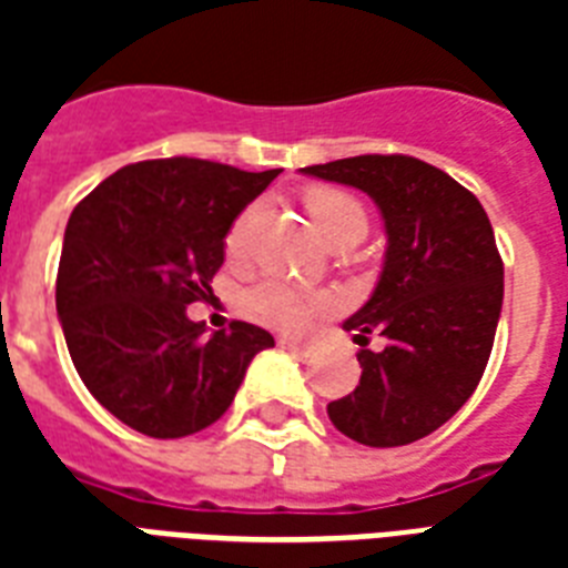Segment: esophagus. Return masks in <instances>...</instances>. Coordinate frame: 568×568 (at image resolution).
Masks as SVG:
<instances>
[{
  "instance_id": "34e87169",
  "label": "esophagus",
  "mask_w": 568,
  "mask_h": 568,
  "mask_svg": "<svg viewBox=\"0 0 568 568\" xmlns=\"http://www.w3.org/2000/svg\"><path fill=\"white\" fill-rule=\"evenodd\" d=\"M280 345H283L285 351H292L294 356H312V345H306V342H297V338H283Z\"/></svg>"
}]
</instances>
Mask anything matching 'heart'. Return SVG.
<instances>
[{"mask_svg": "<svg viewBox=\"0 0 568 568\" xmlns=\"http://www.w3.org/2000/svg\"><path fill=\"white\" fill-rule=\"evenodd\" d=\"M306 212H310L315 230L327 241L347 226H368L363 203L338 189L310 191ZM253 217H256V209L239 214V221L232 223L226 247L241 250V244L247 241L250 226H253ZM244 306L253 318L267 324V327L283 329V333H303V329H310L312 321L333 306V297L321 292H303V288H294L283 280H262L244 294Z\"/></svg>", "mask_w": 568, "mask_h": 568, "instance_id": "b5f03b06", "label": "heart"}]
</instances>
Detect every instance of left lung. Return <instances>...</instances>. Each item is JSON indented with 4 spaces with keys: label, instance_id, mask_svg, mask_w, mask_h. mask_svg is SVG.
I'll use <instances>...</instances> for the list:
<instances>
[{
    "label": "left lung",
    "instance_id": "8db88e82",
    "mask_svg": "<svg viewBox=\"0 0 568 568\" xmlns=\"http://www.w3.org/2000/svg\"><path fill=\"white\" fill-rule=\"evenodd\" d=\"M306 176L372 196L386 226L377 288L342 324L363 347L351 395L329 422L368 448L430 436L466 404L489 363L501 318L504 265L484 205L448 173L413 155H354L303 168Z\"/></svg>",
    "mask_w": 568,
    "mask_h": 568
}]
</instances>
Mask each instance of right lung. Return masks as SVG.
Here are the masks:
<instances>
[{"label": "right lung", "instance_id": "obj_1", "mask_svg": "<svg viewBox=\"0 0 568 568\" xmlns=\"http://www.w3.org/2000/svg\"><path fill=\"white\" fill-rule=\"evenodd\" d=\"M280 171L205 159L120 168L75 205L64 230L55 310L75 372L132 430L180 439L226 409L253 356L274 347L256 324L205 336L189 306L212 294L232 221Z\"/></svg>", "mask_w": 568, "mask_h": 568}]
</instances>
